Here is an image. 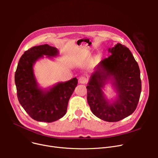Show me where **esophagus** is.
<instances>
[{
  "label": "esophagus",
  "instance_id": "1",
  "mask_svg": "<svg viewBox=\"0 0 158 158\" xmlns=\"http://www.w3.org/2000/svg\"><path fill=\"white\" fill-rule=\"evenodd\" d=\"M79 83H81V84H86L87 82V79L85 77L81 76L79 79Z\"/></svg>",
  "mask_w": 158,
  "mask_h": 158
}]
</instances>
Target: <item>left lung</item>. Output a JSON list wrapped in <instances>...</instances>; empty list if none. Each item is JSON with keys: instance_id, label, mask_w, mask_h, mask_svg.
Segmentation results:
<instances>
[{"instance_id": "obj_1", "label": "left lung", "mask_w": 158, "mask_h": 158, "mask_svg": "<svg viewBox=\"0 0 158 158\" xmlns=\"http://www.w3.org/2000/svg\"><path fill=\"white\" fill-rule=\"evenodd\" d=\"M111 54L96 66L89 79L87 101L92 112L106 122H118L136 110L142 91L140 70L130 50L120 44L109 48ZM110 84L116 97L107 99L103 89Z\"/></svg>"}]
</instances>
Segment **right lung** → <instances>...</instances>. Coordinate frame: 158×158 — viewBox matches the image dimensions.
<instances>
[{"label":"right lung","mask_w":158,"mask_h":158,"mask_svg":"<svg viewBox=\"0 0 158 158\" xmlns=\"http://www.w3.org/2000/svg\"><path fill=\"white\" fill-rule=\"evenodd\" d=\"M44 56L52 59L59 56V51L45 44L33 47L25 52L18 63L15 82L19 102L30 117L38 122H52L66 114L69 101L78 81L74 77L48 88H41L33 66Z\"/></svg>","instance_id":"right-lung-1"}]
</instances>
